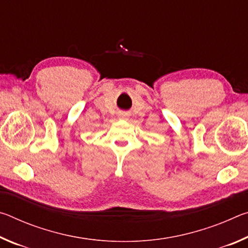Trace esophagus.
I'll list each match as a JSON object with an SVG mask.
<instances>
[{
  "label": "esophagus",
  "mask_w": 248,
  "mask_h": 248,
  "mask_svg": "<svg viewBox=\"0 0 248 248\" xmlns=\"http://www.w3.org/2000/svg\"><path fill=\"white\" fill-rule=\"evenodd\" d=\"M121 117H123V118H127V115H125V114H121Z\"/></svg>",
  "instance_id": "34e87169"
}]
</instances>
